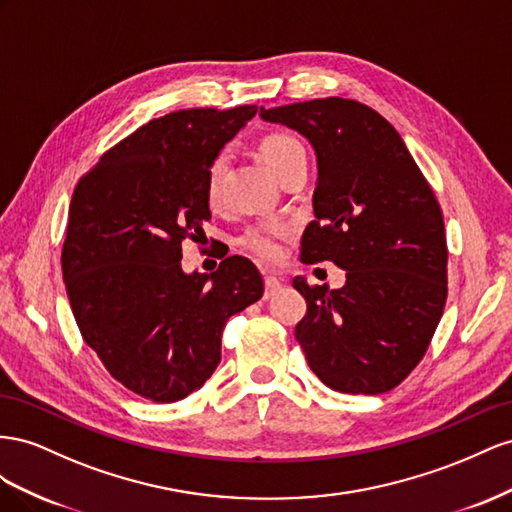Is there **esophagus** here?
<instances>
[{
    "label": "esophagus",
    "mask_w": 512,
    "mask_h": 512,
    "mask_svg": "<svg viewBox=\"0 0 512 512\" xmlns=\"http://www.w3.org/2000/svg\"><path fill=\"white\" fill-rule=\"evenodd\" d=\"M264 285H266V291H264V298L268 300V298H272L274 294H276V291H279L281 289V279H276V276H266V279H264Z\"/></svg>",
    "instance_id": "obj_1"
}]
</instances>
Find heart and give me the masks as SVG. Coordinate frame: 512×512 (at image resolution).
I'll use <instances>...</instances> for the list:
<instances>
[{
	"label": "heart",
	"mask_w": 512,
	"mask_h": 512,
	"mask_svg": "<svg viewBox=\"0 0 512 512\" xmlns=\"http://www.w3.org/2000/svg\"><path fill=\"white\" fill-rule=\"evenodd\" d=\"M298 154H306L304 145L296 137L283 135V133L268 135L259 145V156L274 175H279L289 160H294ZM225 165H227V156L221 154L212 160V165L208 169L206 195H208V201L212 203V206L218 201V184H221V175L225 171ZM283 233H285V227H281V225L264 227V229L248 233V236L244 238V244L251 248L253 253H257L261 259L274 261L281 253L279 242L276 240H279Z\"/></svg>",
	"instance_id": "1"
}]
</instances>
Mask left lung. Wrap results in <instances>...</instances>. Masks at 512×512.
Listing matches in <instances>:
<instances>
[{
    "label": "left lung",
    "mask_w": 512,
    "mask_h": 512,
    "mask_svg": "<svg viewBox=\"0 0 512 512\" xmlns=\"http://www.w3.org/2000/svg\"><path fill=\"white\" fill-rule=\"evenodd\" d=\"M259 115L298 130L317 156L302 261L345 270L341 289L294 279L306 300L296 326L306 362L337 392H388L425 356L444 313L440 203L401 135L362 102L317 98Z\"/></svg>",
    "instance_id": "8db88e82"
}]
</instances>
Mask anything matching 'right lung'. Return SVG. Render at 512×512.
Listing matches in <instances>:
<instances>
[{
  "instance_id": "1",
  "label": "right lung",
  "mask_w": 512,
  "mask_h": 512,
  "mask_svg": "<svg viewBox=\"0 0 512 512\" xmlns=\"http://www.w3.org/2000/svg\"><path fill=\"white\" fill-rule=\"evenodd\" d=\"M255 105L184 109L111 148L70 201L62 272L83 341L141 397L173 403L221 362L227 319L264 294L246 257L216 272L182 270V242L210 221L206 178Z\"/></svg>"
}]
</instances>
